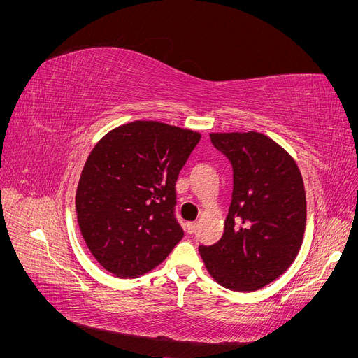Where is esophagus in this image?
Returning a JSON list of instances; mask_svg holds the SVG:
<instances>
[{
  "label": "esophagus",
  "mask_w": 358,
  "mask_h": 358,
  "mask_svg": "<svg viewBox=\"0 0 358 358\" xmlns=\"http://www.w3.org/2000/svg\"><path fill=\"white\" fill-rule=\"evenodd\" d=\"M196 229H197V222H188L187 224V233L192 234L194 231H196Z\"/></svg>",
  "instance_id": "esophagus-1"
}]
</instances>
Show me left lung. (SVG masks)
Here are the masks:
<instances>
[{
	"mask_svg": "<svg viewBox=\"0 0 358 358\" xmlns=\"http://www.w3.org/2000/svg\"><path fill=\"white\" fill-rule=\"evenodd\" d=\"M233 166L231 203L221 239L200 245L210 276L233 291H255L294 262L306 227V194L296 161L262 133H210Z\"/></svg>",
	"mask_w": 358,
	"mask_h": 358,
	"instance_id": "obj_1",
	"label": "left lung"
}]
</instances>
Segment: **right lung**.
Instances as JSON below:
<instances>
[{"mask_svg":"<svg viewBox=\"0 0 358 358\" xmlns=\"http://www.w3.org/2000/svg\"><path fill=\"white\" fill-rule=\"evenodd\" d=\"M200 134L155 121L107 133L85 162L76 213L86 246L119 278L140 276L166 259L183 237L176 180Z\"/></svg>","mask_w":358,"mask_h":358,"instance_id":"1","label":"right lung"}]
</instances>
